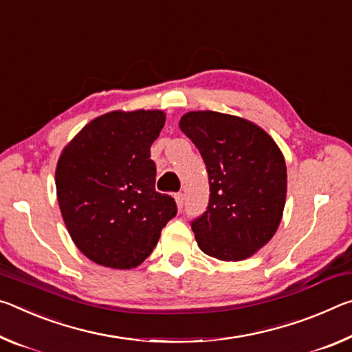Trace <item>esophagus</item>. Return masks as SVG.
<instances>
[{
  "label": "esophagus",
  "mask_w": 352,
  "mask_h": 352,
  "mask_svg": "<svg viewBox=\"0 0 352 352\" xmlns=\"http://www.w3.org/2000/svg\"><path fill=\"white\" fill-rule=\"evenodd\" d=\"M175 199H176V204H177V209H182V207H184V193H176L175 195Z\"/></svg>",
  "instance_id": "esophagus-1"
}]
</instances>
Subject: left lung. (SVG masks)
Masks as SVG:
<instances>
[{"instance_id": "obj_1", "label": "left lung", "mask_w": 352, "mask_h": 352, "mask_svg": "<svg viewBox=\"0 0 352 352\" xmlns=\"http://www.w3.org/2000/svg\"><path fill=\"white\" fill-rule=\"evenodd\" d=\"M181 131L195 143L209 176L206 212L190 223L201 251L218 261H243L279 228L287 195V166L262 128L234 115H184Z\"/></svg>"}]
</instances>
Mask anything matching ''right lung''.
<instances>
[{
    "label": "right lung",
    "instance_id": "1",
    "mask_svg": "<svg viewBox=\"0 0 352 352\" xmlns=\"http://www.w3.org/2000/svg\"><path fill=\"white\" fill-rule=\"evenodd\" d=\"M162 111L101 115L63 148L56 168L57 201L74 245L109 268H135L151 254L177 214L170 195L155 192L153 142Z\"/></svg>",
    "mask_w": 352,
    "mask_h": 352
}]
</instances>
